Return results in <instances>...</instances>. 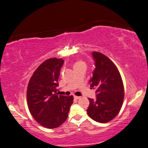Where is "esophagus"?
Listing matches in <instances>:
<instances>
[{
	"instance_id": "esophagus-1",
	"label": "esophagus",
	"mask_w": 148,
	"mask_h": 148,
	"mask_svg": "<svg viewBox=\"0 0 148 148\" xmlns=\"http://www.w3.org/2000/svg\"><path fill=\"white\" fill-rule=\"evenodd\" d=\"M81 97H77V96H74V99H79Z\"/></svg>"
}]
</instances>
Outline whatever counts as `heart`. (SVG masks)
Here are the masks:
<instances>
[{
	"label": "heart",
	"mask_w": 148,
	"mask_h": 148,
	"mask_svg": "<svg viewBox=\"0 0 148 148\" xmlns=\"http://www.w3.org/2000/svg\"><path fill=\"white\" fill-rule=\"evenodd\" d=\"M81 63H83V62H77L75 64V66H76V65H77V64H81Z\"/></svg>",
	"instance_id": "b5f03b06"
}]
</instances>
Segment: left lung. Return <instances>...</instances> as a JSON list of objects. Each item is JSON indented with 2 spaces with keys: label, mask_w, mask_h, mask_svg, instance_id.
Wrapping results in <instances>:
<instances>
[{
  "label": "left lung",
  "mask_w": 148,
  "mask_h": 148,
  "mask_svg": "<svg viewBox=\"0 0 148 148\" xmlns=\"http://www.w3.org/2000/svg\"><path fill=\"white\" fill-rule=\"evenodd\" d=\"M95 70L89 84L96 89V99H88V115L96 122L106 123L118 114L124 100V86L120 72L110 59L93 51Z\"/></svg>",
  "instance_id": "obj_1"
}]
</instances>
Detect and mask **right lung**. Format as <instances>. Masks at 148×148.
Segmentation results:
<instances>
[{
  "instance_id": "obj_1",
  "label": "right lung",
  "mask_w": 148,
  "mask_h": 148,
  "mask_svg": "<svg viewBox=\"0 0 148 148\" xmlns=\"http://www.w3.org/2000/svg\"><path fill=\"white\" fill-rule=\"evenodd\" d=\"M64 62L56 58L45 60L34 72L28 85L30 114L38 123L47 128H57L64 123L73 103L72 95H58V81Z\"/></svg>"
}]
</instances>
